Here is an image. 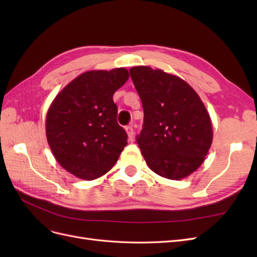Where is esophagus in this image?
I'll list each match as a JSON object with an SVG mask.
<instances>
[{
    "label": "esophagus",
    "instance_id": "esophagus-1",
    "mask_svg": "<svg viewBox=\"0 0 257 257\" xmlns=\"http://www.w3.org/2000/svg\"><path fill=\"white\" fill-rule=\"evenodd\" d=\"M125 132H126V134H127V137H128V141H133V138H134V131H133V127H132L131 125H128V126H126L125 127Z\"/></svg>",
    "mask_w": 257,
    "mask_h": 257
}]
</instances>
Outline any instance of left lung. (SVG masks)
Returning <instances> with one entry per match:
<instances>
[{"label": "left lung", "instance_id": "8db88e82", "mask_svg": "<svg viewBox=\"0 0 257 257\" xmlns=\"http://www.w3.org/2000/svg\"><path fill=\"white\" fill-rule=\"evenodd\" d=\"M130 73L144 108L137 144L147 165L170 180L190 176L212 144V123L204 103L176 75L149 66L132 67Z\"/></svg>", "mask_w": 257, "mask_h": 257}]
</instances>
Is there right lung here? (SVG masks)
<instances>
[{
  "label": "right lung",
  "instance_id": "add662e5",
  "mask_svg": "<svg viewBox=\"0 0 257 257\" xmlns=\"http://www.w3.org/2000/svg\"><path fill=\"white\" fill-rule=\"evenodd\" d=\"M126 68L88 71L54 97L46 115V136L54 159L83 180L104 176L127 145L116 122L114 92L128 79Z\"/></svg>",
  "mask_w": 257,
  "mask_h": 257
}]
</instances>
